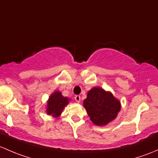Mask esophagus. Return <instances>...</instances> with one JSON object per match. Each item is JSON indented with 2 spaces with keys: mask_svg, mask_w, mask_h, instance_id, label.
<instances>
[{
  "mask_svg": "<svg viewBox=\"0 0 158 158\" xmlns=\"http://www.w3.org/2000/svg\"><path fill=\"white\" fill-rule=\"evenodd\" d=\"M74 100H75V101L77 102V103H80V102H81V97H80L79 95L75 96V97H74Z\"/></svg>",
  "mask_w": 158,
  "mask_h": 158,
  "instance_id": "esophagus-1",
  "label": "esophagus"
}]
</instances>
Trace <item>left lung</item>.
I'll use <instances>...</instances> for the list:
<instances>
[{
  "label": "left lung",
  "instance_id": "8db88e82",
  "mask_svg": "<svg viewBox=\"0 0 158 158\" xmlns=\"http://www.w3.org/2000/svg\"><path fill=\"white\" fill-rule=\"evenodd\" d=\"M90 120L98 126H106L113 121L121 110V103L110 91L94 87L87 92L83 102Z\"/></svg>",
  "mask_w": 158,
  "mask_h": 158
}]
</instances>
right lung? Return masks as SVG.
Listing matches in <instances>:
<instances>
[{
    "instance_id": "right-lung-1",
    "label": "right lung",
    "mask_w": 158,
    "mask_h": 158,
    "mask_svg": "<svg viewBox=\"0 0 158 158\" xmlns=\"http://www.w3.org/2000/svg\"><path fill=\"white\" fill-rule=\"evenodd\" d=\"M71 99L68 97H63L59 90H55L50 95L46 104V114L58 118L61 115V113L69 103Z\"/></svg>"
}]
</instances>
